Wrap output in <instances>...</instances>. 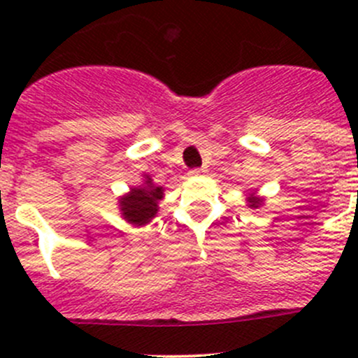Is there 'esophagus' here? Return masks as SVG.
<instances>
[{"mask_svg": "<svg viewBox=\"0 0 358 358\" xmlns=\"http://www.w3.org/2000/svg\"><path fill=\"white\" fill-rule=\"evenodd\" d=\"M204 173H206V168H194V169H190V175H192V176L204 175Z\"/></svg>", "mask_w": 358, "mask_h": 358, "instance_id": "esophagus-1", "label": "esophagus"}]
</instances>
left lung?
<instances>
[{"label": "left lung", "instance_id": "1", "mask_svg": "<svg viewBox=\"0 0 358 358\" xmlns=\"http://www.w3.org/2000/svg\"><path fill=\"white\" fill-rule=\"evenodd\" d=\"M259 202L262 201H259L258 197H249V208H258Z\"/></svg>", "mask_w": 358, "mask_h": 358}]
</instances>
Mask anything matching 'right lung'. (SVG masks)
Here are the masks:
<instances>
[{
    "mask_svg": "<svg viewBox=\"0 0 358 358\" xmlns=\"http://www.w3.org/2000/svg\"><path fill=\"white\" fill-rule=\"evenodd\" d=\"M162 199L161 187H154L150 178L145 180V187L131 189V192L121 199L122 216L129 223L145 225L156 216L157 202Z\"/></svg>",
    "mask_w": 358,
    "mask_h": 358,
    "instance_id": "obj_1",
    "label": "right lung"
}]
</instances>
